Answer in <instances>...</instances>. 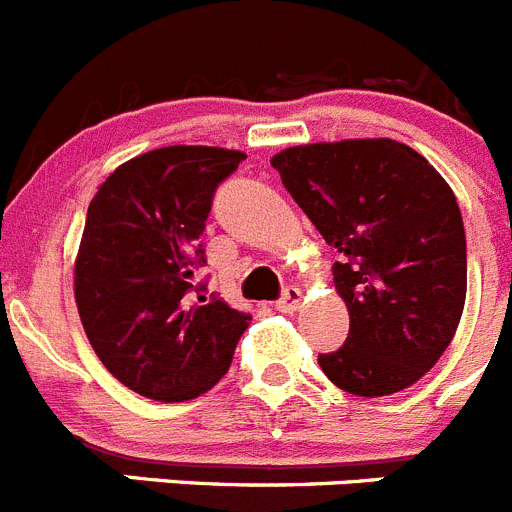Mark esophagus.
I'll return each mask as SVG.
<instances>
[{"instance_id": "1", "label": "esophagus", "mask_w": 512, "mask_h": 512, "mask_svg": "<svg viewBox=\"0 0 512 512\" xmlns=\"http://www.w3.org/2000/svg\"><path fill=\"white\" fill-rule=\"evenodd\" d=\"M299 304H302V289L287 287L284 289V294H281L279 302H276V309H279V312H294Z\"/></svg>"}]
</instances>
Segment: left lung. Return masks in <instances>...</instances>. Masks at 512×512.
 Instances as JSON below:
<instances>
[{
  "instance_id": "8db88e82",
  "label": "left lung",
  "mask_w": 512,
  "mask_h": 512,
  "mask_svg": "<svg viewBox=\"0 0 512 512\" xmlns=\"http://www.w3.org/2000/svg\"><path fill=\"white\" fill-rule=\"evenodd\" d=\"M294 203L340 253L348 340L320 368L353 396H388L434 368L467 294V241L452 187L393 139L289 147L271 159Z\"/></svg>"
}]
</instances>
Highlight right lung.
I'll return each mask as SVG.
<instances>
[{
    "mask_svg": "<svg viewBox=\"0 0 512 512\" xmlns=\"http://www.w3.org/2000/svg\"><path fill=\"white\" fill-rule=\"evenodd\" d=\"M243 159L220 147L152 149L116 167L88 205L75 304L101 363L139 396L190 401L231 368L251 314L205 297L195 271L215 190Z\"/></svg>",
    "mask_w": 512,
    "mask_h": 512,
    "instance_id": "add662e5",
    "label": "right lung"
}]
</instances>
